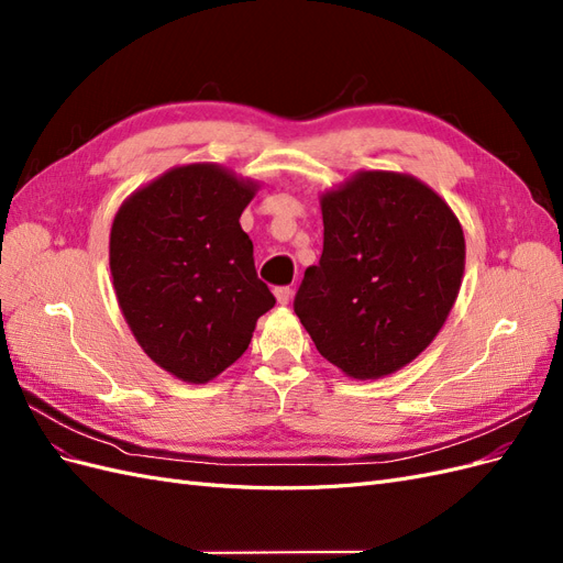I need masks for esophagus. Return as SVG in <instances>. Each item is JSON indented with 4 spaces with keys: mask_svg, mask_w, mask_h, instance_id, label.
Returning <instances> with one entry per match:
<instances>
[{
    "mask_svg": "<svg viewBox=\"0 0 563 563\" xmlns=\"http://www.w3.org/2000/svg\"><path fill=\"white\" fill-rule=\"evenodd\" d=\"M291 288H288V286H277L275 288V296H277V302L279 305H288V300H291Z\"/></svg>",
    "mask_w": 563,
    "mask_h": 563,
    "instance_id": "1",
    "label": "esophagus"
}]
</instances>
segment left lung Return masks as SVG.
Returning <instances> with one entry per match:
<instances>
[{"label": "left lung", "mask_w": 563, "mask_h": 563, "mask_svg": "<svg viewBox=\"0 0 563 563\" xmlns=\"http://www.w3.org/2000/svg\"><path fill=\"white\" fill-rule=\"evenodd\" d=\"M323 251L294 300L323 360L352 378L395 373L428 347L465 269L457 218L413 176L362 172L321 197Z\"/></svg>", "instance_id": "obj_1"}]
</instances>
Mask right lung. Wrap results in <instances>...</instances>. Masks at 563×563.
<instances>
[{
	"label": "right lung",
	"instance_id": "right-lung-1",
	"mask_svg": "<svg viewBox=\"0 0 563 563\" xmlns=\"http://www.w3.org/2000/svg\"><path fill=\"white\" fill-rule=\"evenodd\" d=\"M255 195L216 164L178 166L133 192L110 232L119 308L152 362L209 383L246 352L275 308L240 216Z\"/></svg>",
	"mask_w": 563,
	"mask_h": 563
}]
</instances>
